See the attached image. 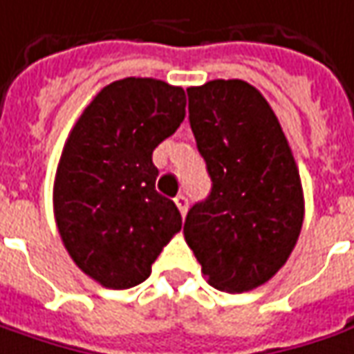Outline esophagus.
I'll list each match as a JSON object with an SVG mask.
<instances>
[{
  "label": "esophagus",
  "mask_w": 354,
  "mask_h": 354,
  "mask_svg": "<svg viewBox=\"0 0 354 354\" xmlns=\"http://www.w3.org/2000/svg\"><path fill=\"white\" fill-rule=\"evenodd\" d=\"M174 203H176L178 211L182 213V215H186L187 211V197L184 194H180V196L174 197Z\"/></svg>",
  "instance_id": "34e87169"
}]
</instances>
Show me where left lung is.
<instances>
[{
    "instance_id": "1",
    "label": "left lung",
    "mask_w": 354,
    "mask_h": 354,
    "mask_svg": "<svg viewBox=\"0 0 354 354\" xmlns=\"http://www.w3.org/2000/svg\"><path fill=\"white\" fill-rule=\"evenodd\" d=\"M189 126L211 194L187 211L184 236L211 287L248 292L285 266L304 221L292 151L256 86L215 79L187 88Z\"/></svg>"
}]
</instances>
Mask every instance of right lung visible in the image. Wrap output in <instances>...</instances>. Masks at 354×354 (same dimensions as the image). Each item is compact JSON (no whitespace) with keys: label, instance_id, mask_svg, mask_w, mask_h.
Returning <instances> with one entry per match:
<instances>
[{"label":"right lung","instance_id":"right-lung-1","mask_svg":"<svg viewBox=\"0 0 354 354\" xmlns=\"http://www.w3.org/2000/svg\"><path fill=\"white\" fill-rule=\"evenodd\" d=\"M186 116V93L126 77L91 100L67 137L54 182V215L75 266L106 288L151 275L182 228L180 211L155 189L153 151Z\"/></svg>","mask_w":354,"mask_h":354}]
</instances>
